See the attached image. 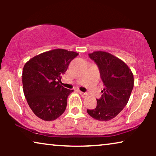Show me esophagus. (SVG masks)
Listing matches in <instances>:
<instances>
[{"mask_svg":"<svg viewBox=\"0 0 156 156\" xmlns=\"http://www.w3.org/2000/svg\"><path fill=\"white\" fill-rule=\"evenodd\" d=\"M79 93L80 94V95L82 96V97H86L87 95V93H86V92H82V91H79Z\"/></svg>","mask_w":156,"mask_h":156,"instance_id":"34e87169","label":"esophagus"}]
</instances>
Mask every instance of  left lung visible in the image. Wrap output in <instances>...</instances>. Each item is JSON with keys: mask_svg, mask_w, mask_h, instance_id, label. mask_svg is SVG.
Here are the masks:
<instances>
[{"mask_svg": "<svg viewBox=\"0 0 156 156\" xmlns=\"http://www.w3.org/2000/svg\"><path fill=\"white\" fill-rule=\"evenodd\" d=\"M89 58L99 68L104 89L94 109L87 112L92 118L106 121L116 116L126 105L133 88V75L120 59L106 52H94Z\"/></svg>", "mask_w": 156, "mask_h": 156, "instance_id": "left-lung-1", "label": "left lung"}]
</instances>
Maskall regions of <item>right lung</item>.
<instances>
[{
  "mask_svg": "<svg viewBox=\"0 0 156 156\" xmlns=\"http://www.w3.org/2000/svg\"><path fill=\"white\" fill-rule=\"evenodd\" d=\"M75 52L56 49L30 59L23 70V92L27 104L37 117L52 121L65 112L67 100L73 90L59 84Z\"/></svg>",
  "mask_w": 156,
  "mask_h": 156,
  "instance_id": "right-lung-1",
  "label": "right lung"
}]
</instances>
